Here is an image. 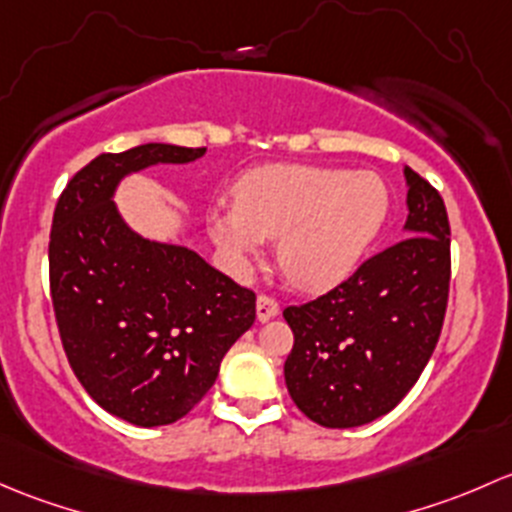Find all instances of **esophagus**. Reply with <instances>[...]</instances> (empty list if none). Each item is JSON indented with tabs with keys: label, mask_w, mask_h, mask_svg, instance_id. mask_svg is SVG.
Masks as SVG:
<instances>
[{
	"label": "esophagus",
	"mask_w": 512,
	"mask_h": 512,
	"mask_svg": "<svg viewBox=\"0 0 512 512\" xmlns=\"http://www.w3.org/2000/svg\"><path fill=\"white\" fill-rule=\"evenodd\" d=\"M278 313H281V305H278L276 298H271V295H258V298H256V318L261 320V323H268V320L276 318Z\"/></svg>",
	"instance_id": "34e87169"
}]
</instances>
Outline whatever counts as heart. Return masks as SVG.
Listing matches in <instances>:
<instances>
[{
    "mask_svg": "<svg viewBox=\"0 0 512 512\" xmlns=\"http://www.w3.org/2000/svg\"><path fill=\"white\" fill-rule=\"evenodd\" d=\"M236 207L212 212L209 234L234 266L278 239V263L303 291L345 281L382 231L389 189L374 172L266 165L234 187Z\"/></svg>",
    "mask_w": 512,
    "mask_h": 512,
    "instance_id": "b5f03b06",
    "label": "heart"
}]
</instances>
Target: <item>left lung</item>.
Masks as SVG:
<instances>
[{
	"label": "left lung",
	"mask_w": 512,
	"mask_h": 512,
	"mask_svg": "<svg viewBox=\"0 0 512 512\" xmlns=\"http://www.w3.org/2000/svg\"><path fill=\"white\" fill-rule=\"evenodd\" d=\"M402 241L283 318L293 330L286 387L315 424L352 429L392 412L424 372L446 315L451 229L441 194L404 167Z\"/></svg>",
	"instance_id": "obj_1"
}]
</instances>
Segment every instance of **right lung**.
<instances>
[{"label": "right lung", "instance_id": "add662e5", "mask_svg": "<svg viewBox=\"0 0 512 512\" xmlns=\"http://www.w3.org/2000/svg\"><path fill=\"white\" fill-rule=\"evenodd\" d=\"M207 147L147 142L73 175L51 226L49 278L63 350L86 392L135 426L182 419L256 320V295L197 251L140 236L113 197L128 175Z\"/></svg>", "mask_w": 512, "mask_h": 512}]
</instances>
